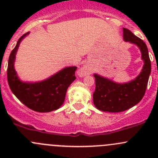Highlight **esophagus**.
<instances>
[{
    "label": "esophagus",
    "instance_id": "esophagus-1",
    "mask_svg": "<svg viewBox=\"0 0 158 158\" xmlns=\"http://www.w3.org/2000/svg\"><path fill=\"white\" fill-rule=\"evenodd\" d=\"M91 73H92V69H91L90 66L86 65V66H82V67L79 70L78 75H79V76H86V75H89Z\"/></svg>",
    "mask_w": 158,
    "mask_h": 158
}]
</instances>
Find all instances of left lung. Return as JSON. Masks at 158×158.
<instances>
[{
  "label": "left lung",
  "mask_w": 158,
  "mask_h": 158,
  "mask_svg": "<svg viewBox=\"0 0 158 158\" xmlns=\"http://www.w3.org/2000/svg\"><path fill=\"white\" fill-rule=\"evenodd\" d=\"M123 39L125 42L135 44L140 49L144 66L135 79L125 83H118L96 73L94 74L95 90L93 93V103L97 109L102 111L120 112L128 110L142 99L147 88L151 71L147 46L142 40L126 28H123Z\"/></svg>",
  "instance_id": "left-lung-1"
}]
</instances>
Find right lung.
<instances>
[{"label": "right lung", "mask_w": 158, "mask_h": 158, "mask_svg": "<svg viewBox=\"0 0 158 158\" xmlns=\"http://www.w3.org/2000/svg\"><path fill=\"white\" fill-rule=\"evenodd\" d=\"M30 32L23 34L11 51L7 66V82L13 93L29 109L38 112H49L61 107L66 97V91L76 79V66H68L47 79L40 82H23L19 79L14 62L17 49L22 40Z\"/></svg>", "instance_id": "obj_1"}]
</instances>
